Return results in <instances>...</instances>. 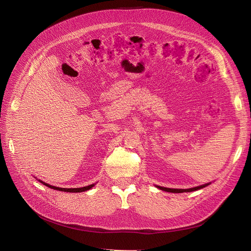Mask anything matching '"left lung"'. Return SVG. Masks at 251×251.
<instances>
[{"instance_id": "obj_1", "label": "left lung", "mask_w": 251, "mask_h": 251, "mask_svg": "<svg viewBox=\"0 0 251 251\" xmlns=\"http://www.w3.org/2000/svg\"><path fill=\"white\" fill-rule=\"evenodd\" d=\"M208 185L207 184H204V185H201V186H197V187H193V188H189V189H173V188H166V187H162V186H156L159 189L167 191V192H173V193H182V192H191V191H195V190H199L201 189L205 186Z\"/></svg>"}]
</instances>
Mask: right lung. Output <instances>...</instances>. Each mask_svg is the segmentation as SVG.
Wrapping results in <instances>:
<instances>
[{
  "mask_svg": "<svg viewBox=\"0 0 251 251\" xmlns=\"http://www.w3.org/2000/svg\"><path fill=\"white\" fill-rule=\"evenodd\" d=\"M39 182L43 183L44 185H46V186H48V187H50V188H51V189L60 190V191H65V192H82V191H86V190H88V189H90V188H92V187L95 186L94 184H91V185H88V186H85V187H81V188H60V187L49 185V184H47V183H45V182H43V181H41V180H39Z\"/></svg>",
  "mask_w": 251,
  "mask_h": 251,
  "instance_id": "obj_1",
  "label": "right lung"
}]
</instances>
